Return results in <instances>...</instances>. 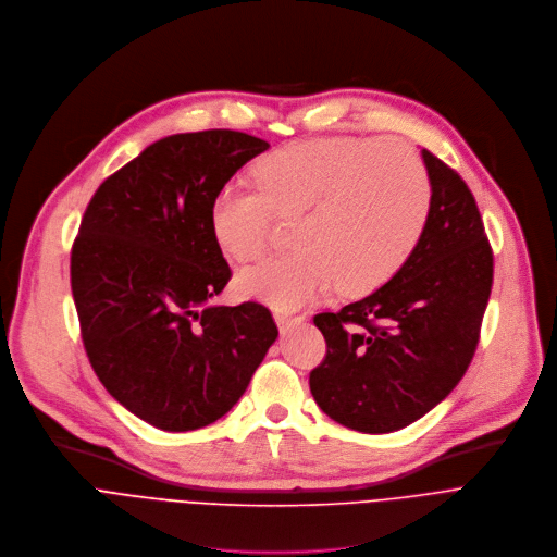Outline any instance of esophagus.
Segmentation results:
<instances>
[{
    "label": "esophagus",
    "mask_w": 557,
    "mask_h": 557,
    "mask_svg": "<svg viewBox=\"0 0 557 557\" xmlns=\"http://www.w3.org/2000/svg\"><path fill=\"white\" fill-rule=\"evenodd\" d=\"M281 333H289L294 326H298L300 322H305V315H292V313H276L274 315Z\"/></svg>",
    "instance_id": "1"
}]
</instances>
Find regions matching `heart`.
Returning a JSON list of instances; mask_svg holds the SVG:
<instances>
[{
  "mask_svg": "<svg viewBox=\"0 0 557 557\" xmlns=\"http://www.w3.org/2000/svg\"><path fill=\"white\" fill-rule=\"evenodd\" d=\"M259 188L228 184L210 203V231L237 261L257 257L274 216L292 219L294 250L237 276L242 296L294 311L338 281L343 294L388 283L414 252L432 186L421 158L399 140L333 138L292 145L257 166Z\"/></svg>",
  "mask_w": 557,
  "mask_h": 557,
  "instance_id": "b5f03b06",
  "label": "heart"
}]
</instances>
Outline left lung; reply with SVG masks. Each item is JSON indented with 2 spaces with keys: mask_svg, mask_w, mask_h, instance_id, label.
Masks as SVG:
<instances>
[{
  "mask_svg": "<svg viewBox=\"0 0 557 557\" xmlns=\"http://www.w3.org/2000/svg\"><path fill=\"white\" fill-rule=\"evenodd\" d=\"M421 158L432 199L406 265L371 296L313 318L326 356L309 373L311 395L358 432L406 428L455 391L492 292L494 255L472 190L430 151Z\"/></svg>",
  "mask_w": 557,
  "mask_h": 557,
  "instance_id": "obj_1",
  "label": "left lung"
}]
</instances>
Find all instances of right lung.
Instances as JSON below:
<instances>
[{"label": "right lung", "mask_w": 557, "mask_h": 557, "mask_svg": "<svg viewBox=\"0 0 557 557\" xmlns=\"http://www.w3.org/2000/svg\"><path fill=\"white\" fill-rule=\"evenodd\" d=\"M268 149L231 129L162 138L109 175L81 219L70 276L85 354L107 393L160 430L224 417L278 336L259 302H210L231 281L210 203Z\"/></svg>", "instance_id": "1"}]
</instances>
